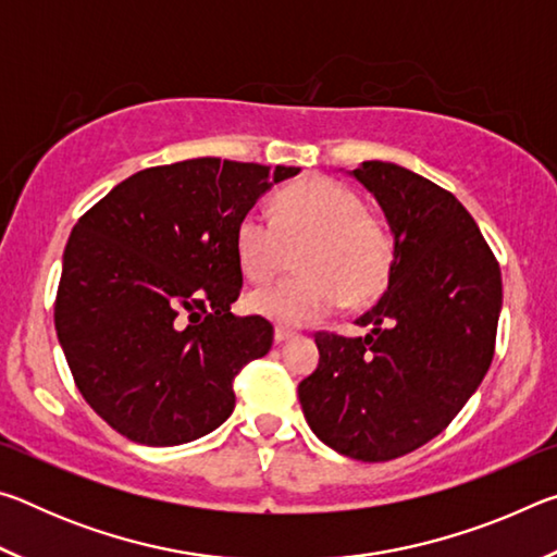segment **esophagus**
I'll return each mask as SVG.
<instances>
[{
	"label": "esophagus",
	"instance_id": "obj_1",
	"mask_svg": "<svg viewBox=\"0 0 557 557\" xmlns=\"http://www.w3.org/2000/svg\"><path fill=\"white\" fill-rule=\"evenodd\" d=\"M292 336H295V332H289V329H282V326L275 329V344H285Z\"/></svg>",
	"mask_w": 557,
	"mask_h": 557
}]
</instances>
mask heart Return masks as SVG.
Returning <instances> with one entry per match:
<instances>
[{"mask_svg":"<svg viewBox=\"0 0 557 557\" xmlns=\"http://www.w3.org/2000/svg\"><path fill=\"white\" fill-rule=\"evenodd\" d=\"M299 247L295 268L301 275L250 292L245 305L252 314L277 326H305L332 314L344 299L369 305L388 285L391 228L366 211L354 188L334 178L314 176L282 188L272 219L248 211L235 223V258L252 282L275 277Z\"/></svg>","mask_w":557,"mask_h":557,"instance_id":"b5f03b06","label":"heart"}]
</instances>
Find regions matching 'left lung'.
I'll list each match as a JSON object with an SVG mask.
<instances>
[{
    "label": "left lung",
    "mask_w": 557,
    "mask_h": 557,
    "mask_svg": "<svg viewBox=\"0 0 557 557\" xmlns=\"http://www.w3.org/2000/svg\"><path fill=\"white\" fill-rule=\"evenodd\" d=\"M351 174L375 196L395 240L383 297L358 338L317 334L319 366L299 383L314 435L358 461H388L437 437L494 358L502 270L455 196L391 162Z\"/></svg>",
    "instance_id": "8db88e82"
}]
</instances>
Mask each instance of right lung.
Returning <instances> with one entry per match:
<instances>
[{"label":"right lung","mask_w":557,"mask_h":557,"mask_svg":"<svg viewBox=\"0 0 557 557\" xmlns=\"http://www.w3.org/2000/svg\"><path fill=\"white\" fill-rule=\"evenodd\" d=\"M297 174L215 157L143 169L73 225L55 334L81 395L120 435L172 447L231 418L233 379L272 346L268 319L231 312L233 231Z\"/></svg>","instance_id":"obj_1"}]
</instances>
